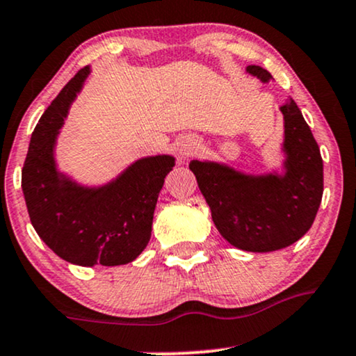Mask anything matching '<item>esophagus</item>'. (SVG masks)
<instances>
[{
	"label": "esophagus",
	"mask_w": 356,
	"mask_h": 356,
	"mask_svg": "<svg viewBox=\"0 0 356 356\" xmlns=\"http://www.w3.org/2000/svg\"><path fill=\"white\" fill-rule=\"evenodd\" d=\"M198 140H195L191 136H185L177 143V152L181 158H190L198 152Z\"/></svg>",
	"instance_id": "1"
}]
</instances>
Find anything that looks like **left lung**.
I'll return each instance as SVG.
<instances>
[{
  "label": "left lung",
  "instance_id": "obj_1",
  "mask_svg": "<svg viewBox=\"0 0 356 356\" xmlns=\"http://www.w3.org/2000/svg\"><path fill=\"white\" fill-rule=\"evenodd\" d=\"M246 73L268 83L261 66ZM285 120L283 173L246 175L225 163H190L220 235L236 248L266 253L286 248L312 228L323 196V160L293 99L280 106Z\"/></svg>",
  "mask_w": 356,
  "mask_h": 356
}]
</instances>
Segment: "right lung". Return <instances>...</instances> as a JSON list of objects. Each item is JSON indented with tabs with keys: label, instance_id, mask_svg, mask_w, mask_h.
<instances>
[{
	"label": "right lung",
	"instance_id": "right-lung-1",
	"mask_svg": "<svg viewBox=\"0 0 356 356\" xmlns=\"http://www.w3.org/2000/svg\"><path fill=\"white\" fill-rule=\"evenodd\" d=\"M90 73V66L79 70L38 121L21 188L33 228L58 257L79 266L127 265L148 245L158 195L175 158H140L102 186L79 185L58 171L56 138Z\"/></svg>",
	"mask_w": 356,
	"mask_h": 356
}]
</instances>
